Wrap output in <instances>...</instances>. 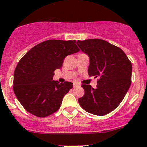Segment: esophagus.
I'll list each match as a JSON object with an SVG mask.
<instances>
[{"label": "esophagus", "mask_w": 147, "mask_h": 147, "mask_svg": "<svg viewBox=\"0 0 147 147\" xmlns=\"http://www.w3.org/2000/svg\"><path fill=\"white\" fill-rule=\"evenodd\" d=\"M79 85L78 84H76V83H73V87L75 88V87H78Z\"/></svg>", "instance_id": "esophagus-1"}]
</instances>
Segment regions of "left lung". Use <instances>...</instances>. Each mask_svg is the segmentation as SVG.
Wrapping results in <instances>:
<instances>
[{
  "label": "left lung",
  "mask_w": 147,
  "mask_h": 147,
  "mask_svg": "<svg viewBox=\"0 0 147 147\" xmlns=\"http://www.w3.org/2000/svg\"><path fill=\"white\" fill-rule=\"evenodd\" d=\"M78 46L89 58L88 74L98 78L97 88L83 84L84 95L78 99L84 110L105 115L118 107L131 85L132 66L123 51L101 39L78 40Z\"/></svg>",
  "instance_id": "left-lung-1"
}]
</instances>
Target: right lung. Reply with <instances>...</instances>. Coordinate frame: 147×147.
Returning a JSON list of instances; mask_svg holds the SVG:
<instances>
[{
	"mask_svg": "<svg viewBox=\"0 0 147 147\" xmlns=\"http://www.w3.org/2000/svg\"><path fill=\"white\" fill-rule=\"evenodd\" d=\"M75 43V40H46L32 48L20 60L14 72L13 90L29 113L44 118L58 110L73 84L53 81L54 72L63 66L66 56L78 52Z\"/></svg>",
	"mask_w": 147,
	"mask_h": 147,
	"instance_id": "obj_1",
	"label": "right lung"
}]
</instances>
